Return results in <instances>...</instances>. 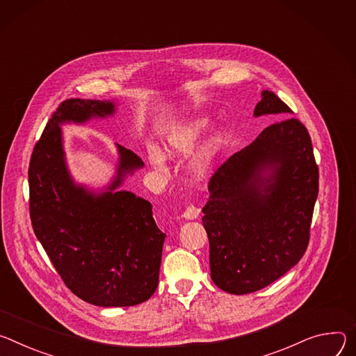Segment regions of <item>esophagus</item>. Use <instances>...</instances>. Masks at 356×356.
<instances>
[{
  "instance_id": "34e87169",
  "label": "esophagus",
  "mask_w": 356,
  "mask_h": 356,
  "mask_svg": "<svg viewBox=\"0 0 356 356\" xmlns=\"http://www.w3.org/2000/svg\"><path fill=\"white\" fill-rule=\"evenodd\" d=\"M200 208H196V207H193V205H189L186 209H185V212H184V218L185 219H188V220H193V219H196L200 216Z\"/></svg>"
}]
</instances>
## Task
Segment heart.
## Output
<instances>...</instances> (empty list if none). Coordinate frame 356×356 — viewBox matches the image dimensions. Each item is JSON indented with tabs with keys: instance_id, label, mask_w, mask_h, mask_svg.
<instances>
[{
	"instance_id": "obj_1",
	"label": "heart",
	"mask_w": 356,
	"mask_h": 356,
	"mask_svg": "<svg viewBox=\"0 0 356 356\" xmlns=\"http://www.w3.org/2000/svg\"><path fill=\"white\" fill-rule=\"evenodd\" d=\"M211 126L212 120L209 117H193L189 118V120L182 122L181 124L174 126L164 140V153L167 156L172 158L189 155L200 145L201 140L208 133ZM225 137L226 134L223 129H215L208 140L204 143V145L198 149V152L192 156L189 163V171L195 178L204 179L212 172L216 158L225 143ZM147 156L149 164L155 170L163 171L165 168V156L160 149L149 148Z\"/></svg>"
}]
</instances>
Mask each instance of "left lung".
Returning a JSON list of instances; mask_svg holds the SVG:
<instances>
[{
  "label": "left lung",
  "mask_w": 356,
  "mask_h": 356,
  "mask_svg": "<svg viewBox=\"0 0 356 356\" xmlns=\"http://www.w3.org/2000/svg\"><path fill=\"white\" fill-rule=\"evenodd\" d=\"M290 107L261 92L254 117H287ZM204 227L213 283L230 294L259 291L307 250L318 195V167L304 124L286 118L223 163L209 181Z\"/></svg>",
  "instance_id": "1"
}]
</instances>
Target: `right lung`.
<instances>
[{"mask_svg": "<svg viewBox=\"0 0 356 356\" xmlns=\"http://www.w3.org/2000/svg\"><path fill=\"white\" fill-rule=\"evenodd\" d=\"M115 110L111 100L62 102L36 143L28 170L35 236L67 289L99 307L147 301L158 286L165 241L152 205L120 191L124 179L144 167L133 151L115 144V175L103 189L76 184L69 172L60 127L106 118Z\"/></svg>", "mask_w": 356, "mask_h": 356, "instance_id": "right-lung-1", "label": "right lung"}]
</instances>
